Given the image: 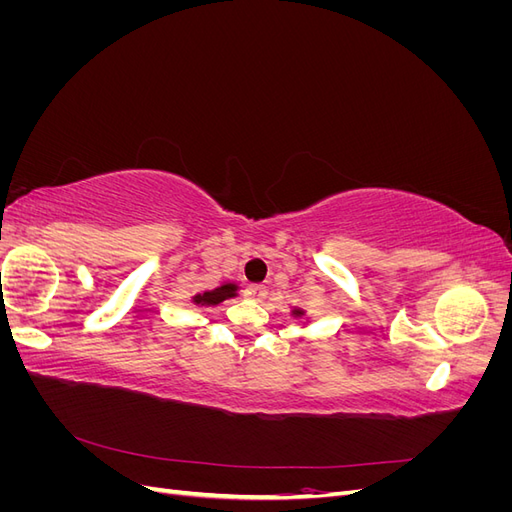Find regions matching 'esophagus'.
I'll use <instances>...</instances> for the list:
<instances>
[{"label": "esophagus", "instance_id": "1", "mask_svg": "<svg viewBox=\"0 0 512 512\" xmlns=\"http://www.w3.org/2000/svg\"><path fill=\"white\" fill-rule=\"evenodd\" d=\"M245 294H247V299H252V301H262L267 297V286H262V284H254V286H250L245 290Z\"/></svg>", "mask_w": 512, "mask_h": 512}]
</instances>
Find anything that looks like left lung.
Wrapping results in <instances>:
<instances>
[{
    "label": "left lung",
    "instance_id": "left-lung-1",
    "mask_svg": "<svg viewBox=\"0 0 512 512\" xmlns=\"http://www.w3.org/2000/svg\"><path fill=\"white\" fill-rule=\"evenodd\" d=\"M294 316H303V312H301V309H294V312H292Z\"/></svg>",
    "mask_w": 512,
    "mask_h": 512
}]
</instances>
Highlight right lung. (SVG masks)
Instances as JSON below:
<instances>
[{
    "instance_id": "1",
    "label": "right lung",
    "mask_w": 512,
    "mask_h": 512,
    "mask_svg": "<svg viewBox=\"0 0 512 512\" xmlns=\"http://www.w3.org/2000/svg\"><path fill=\"white\" fill-rule=\"evenodd\" d=\"M237 294V286L235 284H224L220 288L215 290H207L203 294H196V297L192 299L196 305H218L230 297H235Z\"/></svg>"
}]
</instances>
